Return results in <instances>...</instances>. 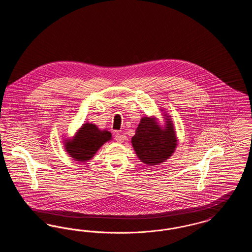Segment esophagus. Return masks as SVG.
Listing matches in <instances>:
<instances>
[{
    "label": "esophagus",
    "mask_w": 252,
    "mask_h": 252,
    "mask_svg": "<svg viewBox=\"0 0 252 252\" xmlns=\"http://www.w3.org/2000/svg\"><path fill=\"white\" fill-rule=\"evenodd\" d=\"M115 140L117 143H123L124 140H125V136L120 133V132L116 131L115 134Z\"/></svg>",
    "instance_id": "obj_1"
}]
</instances>
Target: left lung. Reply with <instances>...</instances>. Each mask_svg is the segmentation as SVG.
Returning <instances> with one entry per match:
<instances>
[{
	"label": "left lung",
	"instance_id": "left-lung-1",
	"mask_svg": "<svg viewBox=\"0 0 252 252\" xmlns=\"http://www.w3.org/2000/svg\"><path fill=\"white\" fill-rule=\"evenodd\" d=\"M165 128L157 125L154 118L144 117L140 122L131 143L138 158L148 165H157L166 160L177 146L173 123L167 119Z\"/></svg>",
	"mask_w": 252,
	"mask_h": 252
}]
</instances>
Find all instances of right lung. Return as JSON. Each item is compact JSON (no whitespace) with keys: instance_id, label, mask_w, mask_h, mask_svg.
Wrapping results in <instances>:
<instances>
[{"instance_id":"add662e5","label":"right lung","mask_w":252,"mask_h":252,"mask_svg":"<svg viewBox=\"0 0 252 252\" xmlns=\"http://www.w3.org/2000/svg\"><path fill=\"white\" fill-rule=\"evenodd\" d=\"M111 139V133L101 131L94 124H84L72 140L65 143L69 155L78 161L89 160L96 151Z\"/></svg>"}]
</instances>
